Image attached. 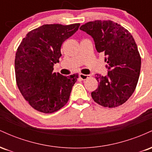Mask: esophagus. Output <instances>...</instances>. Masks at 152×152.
I'll list each match as a JSON object with an SVG mask.
<instances>
[{
    "label": "esophagus",
    "instance_id": "obj_1",
    "mask_svg": "<svg viewBox=\"0 0 152 152\" xmlns=\"http://www.w3.org/2000/svg\"><path fill=\"white\" fill-rule=\"evenodd\" d=\"M89 76H90L89 75H85V74H79V78L82 80H86L88 78H89Z\"/></svg>",
    "mask_w": 152,
    "mask_h": 152
}]
</instances>
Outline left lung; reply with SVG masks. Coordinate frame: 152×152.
I'll return each mask as SVG.
<instances>
[{
  "label": "left lung",
  "mask_w": 152,
  "mask_h": 152,
  "mask_svg": "<svg viewBox=\"0 0 152 152\" xmlns=\"http://www.w3.org/2000/svg\"><path fill=\"white\" fill-rule=\"evenodd\" d=\"M80 29L93 38L97 52L104 53L109 70L105 76L95 75L99 86L92 98L104 107L121 105L134 93L140 74L141 57L133 36L111 20L88 22Z\"/></svg>",
  "instance_id": "8db88e82"
}]
</instances>
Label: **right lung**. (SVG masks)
<instances>
[{"mask_svg": "<svg viewBox=\"0 0 152 152\" xmlns=\"http://www.w3.org/2000/svg\"><path fill=\"white\" fill-rule=\"evenodd\" d=\"M79 26V23L43 25L28 32L17 49V85L24 99L38 111L53 113L69 101L78 75L65 76L53 73V66L61 56L62 43Z\"/></svg>", "mask_w": 152, "mask_h": 152, "instance_id": "right-lung-1", "label": "right lung"}]
</instances>
